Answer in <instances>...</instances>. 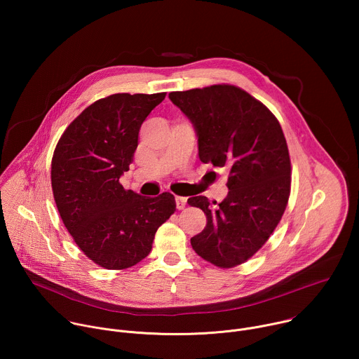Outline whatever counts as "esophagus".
<instances>
[{
  "instance_id": "34e87169",
  "label": "esophagus",
  "mask_w": 359,
  "mask_h": 359,
  "mask_svg": "<svg viewBox=\"0 0 359 359\" xmlns=\"http://www.w3.org/2000/svg\"><path fill=\"white\" fill-rule=\"evenodd\" d=\"M187 204V197H183V196H176V208L179 210H183L186 208Z\"/></svg>"
}]
</instances>
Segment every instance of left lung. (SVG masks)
<instances>
[{
    "instance_id": "8db88e82",
    "label": "left lung",
    "mask_w": 359,
    "mask_h": 359,
    "mask_svg": "<svg viewBox=\"0 0 359 359\" xmlns=\"http://www.w3.org/2000/svg\"><path fill=\"white\" fill-rule=\"evenodd\" d=\"M169 97L194 126L200 161L229 170L227 197L213 201L216 208L204 196L187 200L208 219L191 247L220 269L243 264L264 245L287 208L291 162L283 129L267 107L234 85Z\"/></svg>"
}]
</instances>
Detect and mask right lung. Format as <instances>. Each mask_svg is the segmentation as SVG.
<instances>
[{
	"label": "right lung",
	"instance_id": "add662e5",
	"mask_svg": "<svg viewBox=\"0 0 359 359\" xmlns=\"http://www.w3.org/2000/svg\"><path fill=\"white\" fill-rule=\"evenodd\" d=\"M165 96L102 97L71 122L55 147L50 183L60 216L86 257L104 269L142 262L158 229L176 212L172 193L144 197L119 183L133 162L143 121Z\"/></svg>",
	"mask_w": 359,
	"mask_h": 359
}]
</instances>
